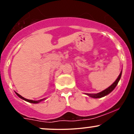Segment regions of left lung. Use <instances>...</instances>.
Here are the masks:
<instances>
[{
	"mask_svg": "<svg viewBox=\"0 0 134 134\" xmlns=\"http://www.w3.org/2000/svg\"><path fill=\"white\" fill-rule=\"evenodd\" d=\"M121 76V72H120V75L118 76V78L116 79V81H115L110 87H108L107 89H106V90L100 92V93H97V94H87L89 96L91 97V98H100L103 96H107V95L109 93H111L112 91L115 88V87L116 86V85L118 84V82H119Z\"/></svg>",
	"mask_w": 134,
	"mask_h": 134,
	"instance_id": "left-lung-1",
	"label": "left lung"
}]
</instances>
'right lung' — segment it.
<instances>
[{"mask_svg": "<svg viewBox=\"0 0 134 134\" xmlns=\"http://www.w3.org/2000/svg\"><path fill=\"white\" fill-rule=\"evenodd\" d=\"M16 94L17 95H18V96H19V97L20 98H21V99H24V100H25V101H27V102H29V103H38L40 102V101H43V100H44V99H40V100H38V101H34V100H31V99H26V98H24V97L21 96V95L19 94H18V93H17L16 92Z\"/></svg>", "mask_w": 134, "mask_h": 134, "instance_id": "obj_1", "label": "right lung"}]
</instances>
